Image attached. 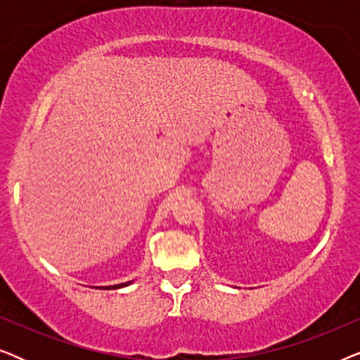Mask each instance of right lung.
<instances>
[{
    "label": "right lung",
    "instance_id": "right-lung-1",
    "mask_svg": "<svg viewBox=\"0 0 360 360\" xmlns=\"http://www.w3.org/2000/svg\"><path fill=\"white\" fill-rule=\"evenodd\" d=\"M132 283V282H126V283H120V285H111V287H105V290H115V288H122V287H127V285ZM96 288H103V287H96Z\"/></svg>",
    "mask_w": 360,
    "mask_h": 360
}]
</instances>
